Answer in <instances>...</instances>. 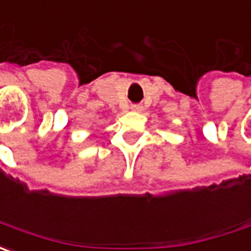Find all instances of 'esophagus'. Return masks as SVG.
Instances as JSON below:
<instances>
[{
  "label": "esophagus",
  "mask_w": 251,
  "mask_h": 251,
  "mask_svg": "<svg viewBox=\"0 0 251 251\" xmlns=\"http://www.w3.org/2000/svg\"><path fill=\"white\" fill-rule=\"evenodd\" d=\"M131 109L134 111H141L142 110V106L141 104H131Z\"/></svg>",
  "instance_id": "obj_1"
}]
</instances>
